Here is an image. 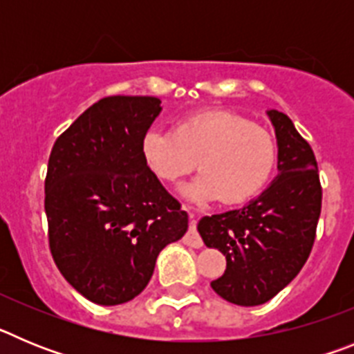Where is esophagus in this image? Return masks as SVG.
<instances>
[{
    "mask_svg": "<svg viewBox=\"0 0 354 354\" xmlns=\"http://www.w3.org/2000/svg\"><path fill=\"white\" fill-rule=\"evenodd\" d=\"M184 211H187V214H189V218H192V225H189V230H187V234L184 236V245L192 246V248H202V246H204V241H202L200 234L196 232L195 221H193L192 209L187 207V205H184Z\"/></svg>",
    "mask_w": 354,
    "mask_h": 354,
    "instance_id": "1",
    "label": "esophagus"
}]
</instances>
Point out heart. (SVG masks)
<instances>
[{"label": "heart", "instance_id": "obj_1", "mask_svg": "<svg viewBox=\"0 0 354 354\" xmlns=\"http://www.w3.org/2000/svg\"><path fill=\"white\" fill-rule=\"evenodd\" d=\"M142 154L156 177L174 184L198 165L202 174L183 187L195 202L221 198L241 204L270 180L277 161L271 134L245 117L228 111H204L187 117L175 129L147 131Z\"/></svg>", "mask_w": 354, "mask_h": 354}]
</instances>
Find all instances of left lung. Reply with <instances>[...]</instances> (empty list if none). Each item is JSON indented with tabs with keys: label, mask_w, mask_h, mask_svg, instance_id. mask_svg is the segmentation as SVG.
I'll return each mask as SVG.
<instances>
[{
	"label": "left lung",
	"mask_w": 354,
	"mask_h": 354,
	"mask_svg": "<svg viewBox=\"0 0 354 354\" xmlns=\"http://www.w3.org/2000/svg\"><path fill=\"white\" fill-rule=\"evenodd\" d=\"M277 133L278 174L245 207L202 218L205 246L218 248L227 270L211 287L234 305L274 298L301 271L315 241L323 189L314 150L282 111H268Z\"/></svg>",
	"instance_id": "obj_1"
}]
</instances>
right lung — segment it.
Masks as SVG:
<instances>
[{
    "label": "right lung",
    "instance_id": "obj_1",
    "mask_svg": "<svg viewBox=\"0 0 354 354\" xmlns=\"http://www.w3.org/2000/svg\"><path fill=\"white\" fill-rule=\"evenodd\" d=\"M149 95H109L58 136L46 175L53 261L97 305L131 301L187 214L147 167L142 140L161 111Z\"/></svg>",
    "mask_w": 354,
    "mask_h": 354
}]
</instances>
